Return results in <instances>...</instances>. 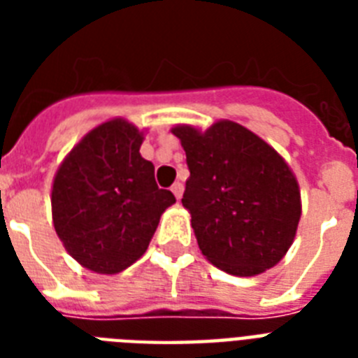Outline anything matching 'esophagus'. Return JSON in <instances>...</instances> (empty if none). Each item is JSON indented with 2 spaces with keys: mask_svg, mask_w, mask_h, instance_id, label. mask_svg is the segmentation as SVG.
<instances>
[{
  "mask_svg": "<svg viewBox=\"0 0 358 358\" xmlns=\"http://www.w3.org/2000/svg\"><path fill=\"white\" fill-rule=\"evenodd\" d=\"M171 191H173L174 193V196H176V199H182V193H184V185L180 184V182H174L173 184V187H171Z\"/></svg>",
  "mask_w": 358,
  "mask_h": 358,
  "instance_id": "obj_1",
  "label": "esophagus"
}]
</instances>
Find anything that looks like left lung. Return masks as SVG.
<instances>
[{
    "label": "left lung",
    "instance_id": "1",
    "mask_svg": "<svg viewBox=\"0 0 358 358\" xmlns=\"http://www.w3.org/2000/svg\"><path fill=\"white\" fill-rule=\"evenodd\" d=\"M189 178L182 204L202 255L219 269L252 277L282 260L301 217L299 185L282 157L230 120L201 134L176 126Z\"/></svg>",
    "mask_w": 358,
    "mask_h": 358
}]
</instances>
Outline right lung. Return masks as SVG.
<instances>
[{"label": "right lung", "instance_id": "1", "mask_svg": "<svg viewBox=\"0 0 358 358\" xmlns=\"http://www.w3.org/2000/svg\"><path fill=\"white\" fill-rule=\"evenodd\" d=\"M143 134L122 119L100 124L61 163L52 189L53 227L70 256L113 275L148 249L162 213L176 202L141 157Z\"/></svg>", "mask_w": 358, "mask_h": 358}]
</instances>
